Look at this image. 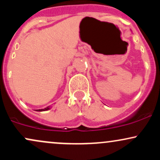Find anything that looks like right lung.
<instances>
[{
    "instance_id": "add662e5",
    "label": "right lung",
    "mask_w": 160,
    "mask_h": 160,
    "mask_svg": "<svg viewBox=\"0 0 160 160\" xmlns=\"http://www.w3.org/2000/svg\"><path fill=\"white\" fill-rule=\"evenodd\" d=\"M50 109V107H47L44 108V109H39V110H37V111H48V110Z\"/></svg>"
}]
</instances>
